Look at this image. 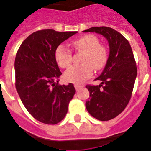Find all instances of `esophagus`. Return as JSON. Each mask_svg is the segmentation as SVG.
<instances>
[{
  "instance_id": "1",
  "label": "esophagus",
  "mask_w": 151,
  "mask_h": 151,
  "mask_svg": "<svg viewBox=\"0 0 151 151\" xmlns=\"http://www.w3.org/2000/svg\"><path fill=\"white\" fill-rule=\"evenodd\" d=\"M74 87H75L76 91H78V90H79L80 88H81V87H83V86L80 85V84H75V85H74Z\"/></svg>"
}]
</instances>
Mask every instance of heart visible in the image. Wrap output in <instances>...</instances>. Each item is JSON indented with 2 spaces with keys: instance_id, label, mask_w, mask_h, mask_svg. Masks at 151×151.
<instances>
[{
  "instance_id": "b5f03b06",
  "label": "heart",
  "mask_w": 151,
  "mask_h": 151,
  "mask_svg": "<svg viewBox=\"0 0 151 151\" xmlns=\"http://www.w3.org/2000/svg\"><path fill=\"white\" fill-rule=\"evenodd\" d=\"M73 47L79 52H83L82 65H75L64 73V78L67 82L81 83L93 74V68L101 70L104 67L107 60V50L99 44L97 37L87 35L73 40ZM57 63L60 68H68L72 60V54L64 45H59L54 52Z\"/></svg>"
}]
</instances>
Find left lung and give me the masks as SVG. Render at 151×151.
<instances>
[{
    "label": "left lung",
    "instance_id": "8db88e82",
    "mask_svg": "<svg viewBox=\"0 0 151 151\" xmlns=\"http://www.w3.org/2000/svg\"><path fill=\"white\" fill-rule=\"evenodd\" d=\"M83 32H95L107 39L109 57L104 69L96 80L99 85H87L90 99L86 108L101 121L116 117L124 110L130 99L137 74L136 62L128 40L108 27H93Z\"/></svg>",
    "mask_w": 151,
    "mask_h": 151
}]
</instances>
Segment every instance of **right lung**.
<instances>
[{
  "label": "right lung",
  "instance_id": "1",
  "mask_svg": "<svg viewBox=\"0 0 151 151\" xmlns=\"http://www.w3.org/2000/svg\"><path fill=\"white\" fill-rule=\"evenodd\" d=\"M77 33L38 30L23 41L16 54L15 86L19 97L31 116L46 124H56L64 118L76 92L73 83H58L62 73L54 52Z\"/></svg>",
  "mask_w": 151,
  "mask_h": 151
}]
</instances>
